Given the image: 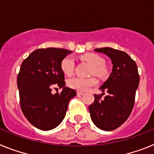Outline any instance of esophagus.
Segmentation results:
<instances>
[{"instance_id":"1","label":"esophagus","mask_w":154,"mask_h":154,"mask_svg":"<svg viewBox=\"0 0 154 154\" xmlns=\"http://www.w3.org/2000/svg\"><path fill=\"white\" fill-rule=\"evenodd\" d=\"M83 94H84L83 92H79V91L77 92V95H78V96H82Z\"/></svg>"}]
</instances>
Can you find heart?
I'll return each mask as SVG.
<instances>
[{
	"label": "heart",
	"mask_w": 154,
	"mask_h": 154,
	"mask_svg": "<svg viewBox=\"0 0 154 154\" xmlns=\"http://www.w3.org/2000/svg\"><path fill=\"white\" fill-rule=\"evenodd\" d=\"M82 59L92 65V74H95L99 77H105L107 75V69L105 66V60L99 55L89 53L82 56ZM74 59L71 56L65 57L61 62V69L65 75L70 76L74 71ZM97 84V80L95 78L82 79L79 77L70 79L68 80V85L73 89L79 92L88 91L91 87Z\"/></svg>",
	"instance_id": "obj_1"
}]
</instances>
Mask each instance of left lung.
I'll use <instances>...</instances> for the list:
<instances>
[{
	"instance_id": "8db88e82",
	"label": "left lung",
	"mask_w": 154,
	"mask_h": 154,
	"mask_svg": "<svg viewBox=\"0 0 154 154\" xmlns=\"http://www.w3.org/2000/svg\"><path fill=\"white\" fill-rule=\"evenodd\" d=\"M112 61V70L108 79L99 88L107 96L94 95L95 100L89 107L92 122L105 131L116 130L130 116L140 82L137 64L126 52L112 48H96Z\"/></svg>"
}]
</instances>
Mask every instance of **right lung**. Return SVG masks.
<instances>
[{
  "mask_svg": "<svg viewBox=\"0 0 154 154\" xmlns=\"http://www.w3.org/2000/svg\"><path fill=\"white\" fill-rule=\"evenodd\" d=\"M72 51L63 48H40L23 61L17 83L24 116L39 130H52L65 118L70 99L76 92L65 87L61 62ZM62 88L51 93L53 87Z\"/></svg>",
  "mask_w": 154,
  "mask_h": 154,
  "instance_id": "right-lung-1",
  "label": "right lung"
}]
</instances>
